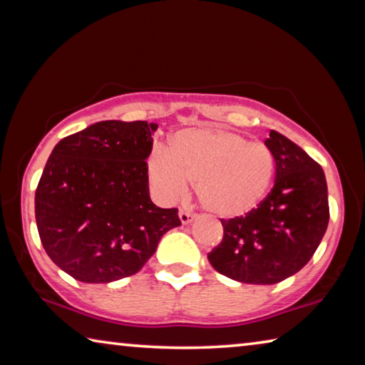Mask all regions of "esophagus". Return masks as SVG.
<instances>
[{
  "mask_svg": "<svg viewBox=\"0 0 365 365\" xmlns=\"http://www.w3.org/2000/svg\"><path fill=\"white\" fill-rule=\"evenodd\" d=\"M178 217H180V222H182L183 225H187V224H190L191 220L195 219V215L187 212V211H180V212H178Z\"/></svg>",
  "mask_w": 365,
  "mask_h": 365,
  "instance_id": "1",
  "label": "esophagus"
}]
</instances>
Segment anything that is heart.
<instances>
[{"label":"heart","mask_w":365,"mask_h":365,"mask_svg":"<svg viewBox=\"0 0 365 365\" xmlns=\"http://www.w3.org/2000/svg\"><path fill=\"white\" fill-rule=\"evenodd\" d=\"M275 175V156L264 143L214 127L178 130L170 150H154L148 177L165 205L187 195L195 182L197 200L219 217H240L264 200Z\"/></svg>","instance_id":"1"}]
</instances>
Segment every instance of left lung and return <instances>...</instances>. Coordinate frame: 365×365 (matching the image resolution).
<instances>
[{
	"mask_svg": "<svg viewBox=\"0 0 365 365\" xmlns=\"http://www.w3.org/2000/svg\"><path fill=\"white\" fill-rule=\"evenodd\" d=\"M275 183L242 217L222 219L224 238L207 259L219 274L251 285H274L309 262L329 225V191L320 165L292 140L270 130Z\"/></svg>",
	"mask_w": 365,
	"mask_h": 365,
	"instance_id": "obj_1",
	"label": "left lung"
}]
</instances>
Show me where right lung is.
Wrapping results in <instances>:
<instances>
[{"mask_svg": "<svg viewBox=\"0 0 365 365\" xmlns=\"http://www.w3.org/2000/svg\"><path fill=\"white\" fill-rule=\"evenodd\" d=\"M158 123L103 120L54 146L35 191V219L51 261L83 283L130 277L180 225L150 197L146 159Z\"/></svg>", "mask_w": 365, "mask_h": 365, "instance_id": "obj_1", "label": "right lung"}]
</instances>
